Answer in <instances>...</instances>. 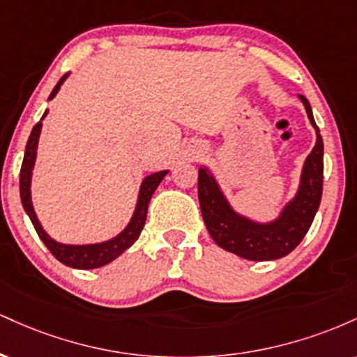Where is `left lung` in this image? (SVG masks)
<instances>
[{"instance_id": "8db88e82", "label": "left lung", "mask_w": 357, "mask_h": 357, "mask_svg": "<svg viewBox=\"0 0 357 357\" xmlns=\"http://www.w3.org/2000/svg\"><path fill=\"white\" fill-rule=\"evenodd\" d=\"M307 116L314 126L317 141L307 155L302 169L301 186L296 198L282 210L280 216L270 223H255L236 213L228 204L218 183L206 167H199L198 198L203 220L215 243L227 252L255 261L277 260L289 255L309 231L322 198L324 142L315 124L312 109L304 96Z\"/></svg>"}]
</instances>
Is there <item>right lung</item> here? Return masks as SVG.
<instances>
[{
	"label": "right lung",
	"instance_id": "add662e5",
	"mask_svg": "<svg viewBox=\"0 0 357 357\" xmlns=\"http://www.w3.org/2000/svg\"><path fill=\"white\" fill-rule=\"evenodd\" d=\"M68 73H65L63 77L59 80V84L55 85V89L52 90L50 99L56 96V92L60 90V85L63 84V80L67 79ZM48 110H45L43 117L47 116ZM42 117V121H43ZM42 121L38 124H35L33 129H31L30 137H28L26 149H24V158L22 171H20V196H22V203L26 215L30 216L31 223H33L36 233H38L40 240L43 241L45 247L52 252V255L56 258V260L61 261L63 265L72 268H99L102 265H107L109 261H112L114 258H117L122 252H126L130 245L134 243L141 235L142 228H144L146 216H147V204H149L151 198H153V192L155 188L159 186V183L162 181V178L167 174V171H159V173H154L142 181L141 190H139V199L136 211H134L132 220L127 225L126 230L119 233L116 238L104 241V243H96V245H63L59 243V241L52 240L50 236L45 233V230L40 225L38 218H36L33 211V204H31V192H30V183H31V169L35 166V158H36V146H38V137L40 130H42Z\"/></svg>",
	"mask_w": 357,
	"mask_h": 357
}]
</instances>
